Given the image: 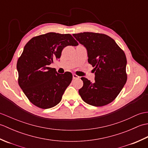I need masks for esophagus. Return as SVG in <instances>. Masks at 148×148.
<instances>
[{
	"instance_id": "1",
	"label": "esophagus",
	"mask_w": 148,
	"mask_h": 148,
	"mask_svg": "<svg viewBox=\"0 0 148 148\" xmlns=\"http://www.w3.org/2000/svg\"><path fill=\"white\" fill-rule=\"evenodd\" d=\"M72 77H73V79H79V76H77V75H76V74H74L73 75H72Z\"/></svg>"
}]
</instances>
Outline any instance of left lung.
Wrapping results in <instances>:
<instances>
[{
	"instance_id": "left-lung-1",
	"label": "left lung",
	"mask_w": 148,
	"mask_h": 148,
	"mask_svg": "<svg viewBox=\"0 0 148 148\" xmlns=\"http://www.w3.org/2000/svg\"><path fill=\"white\" fill-rule=\"evenodd\" d=\"M86 49L88 62L94 67L95 81L81 77L83 86L79 90L81 98L88 104L99 107L114 100L127 82V58L115 40L102 34H74Z\"/></svg>"
}]
</instances>
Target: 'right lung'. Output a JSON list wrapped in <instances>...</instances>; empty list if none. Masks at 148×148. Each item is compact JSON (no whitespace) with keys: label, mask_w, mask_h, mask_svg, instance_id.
Instances as JSON below:
<instances>
[{"label":"right lung","mask_w":148,"mask_h":148,"mask_svg":"<svg viewBox=\"0 0 148 148\" xmlns=\"http://www.w3.org/2000/svg\"><path fill=\"white\" fill-rule=\"evenodd\" d=\"M77 45L71 34L55 32L34 37L26 44L17 62L18 84L34 105L49 109L61 101L72 74H58L49 65L58 60L65 47Z\"/></svg>","instance_id":"right-lung-1"}]
</instances>
